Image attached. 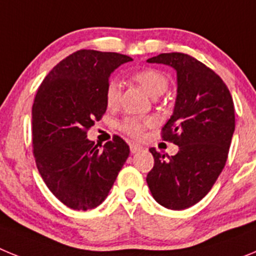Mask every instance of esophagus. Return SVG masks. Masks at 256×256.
Here are the masks:
<instances>
[{"instance_id": "esophagus-1", "label": "esophagus", "mask_w": 256, "mask_h": 256, "mask_svg": "<svg viewBox=\"0 0 256 256\" xmlns=\"http://www.w3.org/2000/svg\"><path fill=\"white\" fill-rule=\"evenodd\" d=\"M130 152L132 154H137V152H140V151L144 150V148H142L141 144H130Z\"/></svg>"}]
</instances>
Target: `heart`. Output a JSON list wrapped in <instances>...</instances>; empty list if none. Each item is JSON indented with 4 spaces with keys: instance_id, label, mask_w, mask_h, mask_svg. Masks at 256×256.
<instances>
[{
    "instance_id": "obj_1",
    "label": "heart",
    "mask_w": 256,
    "mask_h": 256,
    "mask_svg": "<svg viewBox=\"0 0 256 256\" xmlns=\"http://www.w3.org/2000/svg\"><path fill=\"white\" fill-rule=\"evenodd\" d=\"M132 79L136 83H138L144 91L148 92L151 97L162 96L166 88H168V78L162 73V70L155 68H144V69L137 70L132 74ZM105 104L108 108H116L120 97V87L119 83L114 79L108 80L104 92ZM154 124L152 118H140V116H126L120 123L118 124V128L126 134L138 138L144 134V130Z\"/></svg>"
}]
</instances>
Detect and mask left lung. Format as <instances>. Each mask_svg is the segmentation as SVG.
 <instances>
[{
  "label": "left lung",
  "mask_w": 256,
  "mask_h": 256,
  "mask_svg": "<svg viewBox=\"0 0 256 256\" xmlns=\"http://www.w3.org/2000/svg\"><path fill=\"white\" fill-rule=\"evenodd\" d=\"M177 72V100L162 138L178 146L174 156L150 148L154 168L146 182L166 209L183 210L208 195L228 158L234 132V105L220 76L192 56L170 52L148 58Z\"/></svg>",
  "instance_id": "8db88e82"
}]
</instances>
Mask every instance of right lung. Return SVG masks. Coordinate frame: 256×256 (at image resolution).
<instances>
[{"instance_id": "add662e5", "label": "right lung", "mask_w": 256, "mask_h": 256, "mask_svg": "<svg viewBox=\"0 0 256 256\" xmlns=\"http://www.w3.org/2000/svg\"><path fill=\"white\" fill-rule=\"evenodd\" d=\"M132 58L79 50L44 79L32 108V141L38 172L50 191L74 210L94 209L108 198L130 156L119 136L104 144L87 130L106 112L104 92L110 74Z\"/></svg>"}]
</instances>
